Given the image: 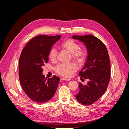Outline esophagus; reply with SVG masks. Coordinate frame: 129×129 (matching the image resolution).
I'll list each match as a JSON object with an SVG mask.
<instances>
[{
  "mask_svg": "<svg viewBox=\"0 0 129 129\" xmlns=\"http://www.w3.org/2000/svg\"><path fill=\"white\" fill-rule=\"evenodd\" d=\"M60 80H65V81H69V80H71V79L66 78H64V77H61Z\"/></svg>",
  "mask_w": 129,
  "mask_h": 129,
  "instance_id": "34e87169",
  "label": "esophagus"
}]
</instances>
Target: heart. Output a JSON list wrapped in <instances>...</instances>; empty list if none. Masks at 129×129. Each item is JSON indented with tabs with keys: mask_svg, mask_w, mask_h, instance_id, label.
<instances>
[{
	"mask_svg": "<svg viewBox=\"0 0 129 129\" xmlns=\"http://www.w3.org/2000/svg\"><path fill=\"white\" fill-rule=\"evenodd\" d=\"M60 47L71 54L72 58L79 63H83L86 57L85 51L79 48V45L72 39L65 40L60 44ZM49 57L54 62L56 59L57 51L52 47L49 51ZM78 66L74 63H60L55 67V72L59 75L65 77H70L78 69Z\"/></svg>",
	"mask_w": 129,
	"mask_h": 129,
	"instance_id": "1",
	"label": "heart"
}]
</instances>
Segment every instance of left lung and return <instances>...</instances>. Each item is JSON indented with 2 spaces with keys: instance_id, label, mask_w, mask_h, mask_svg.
<instances>
[{
  "instance_id": "8db88e82",
  "label": "left lung",
  "mask_w": 129,
  "mask_h": 129,
  "mask_svg": "<svg viewBox=\"0 0 129 129\" xmlns=\"http://www.w3.org/2000/svg\"><path fill=\"white\" fill-rule=\"evenodd\" d=\"M74 39L84 43L88 55L83 69L79 73L81 78L89 80L87 85L79 83L77 100L84 105H90L98 100L107 90L110 76V62L105 45L97 38L89 35L73 36Z\"/></svg>"
}]
</instances>
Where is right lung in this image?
Returning <instances> with one entry per match:
<instances>
[{
    "label": "right lung",
    "mask_w": 129,
    "mask_h": 129,
    "mask_svg": "<svg viewBox=\"0 0 129 129\" xmlns=\"http://www.w3.org/2000/svg\"><path fill=\"white\" fill-rule=\"evenodd\" d=\"M60 35L36 37L26 44L19 59V74L20 84L31 99L37 103H45L54 95L59 78L53 76L45 78L42 67L48 63L49 53Z\"/></svg>",
    "instance_id": "obj_1"
}]
</instances>
